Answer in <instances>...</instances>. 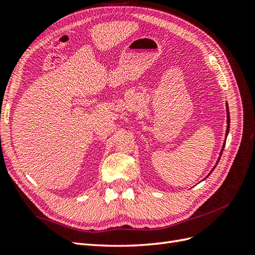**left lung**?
Returning <instances> with one entry per match:
<instances>
[{
    "instance_id": "obj_1",
    "label": "left lung",
    "mask_w": 255,
    "mask_h": 255,
    "mask_svg": "<svg viewBox=\"0 0 255 255\" xmlns=\"http://www.w3.org/2000/svg\"><path fill=\"white\" fill-rule=\"evenodd\" d=\"M226 116H227V127H226V134H225V141L223 142V146H222V148H221V152H220V156H219V158H218V160H217V162H215V165L213 166V168H212V170L210 171V173H209L207 177L204 179V180H206L209 175L211 174V172L214 170V168L217 167V165H218V162H219V160H220V158H221V155H222V153H223V149H224V146H225V142H226V138H227V134H228V131H230V123H231V119H230V110H228V104H227V102H226Z\"/></svg>"
}]
</instances>
